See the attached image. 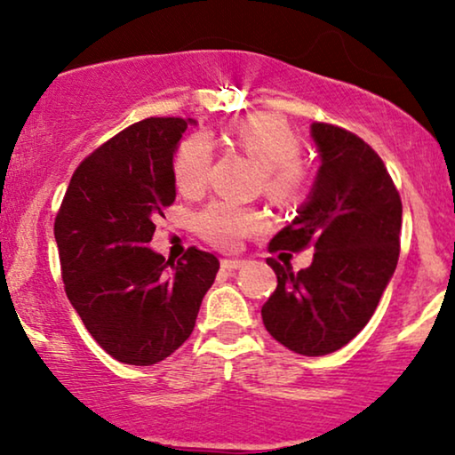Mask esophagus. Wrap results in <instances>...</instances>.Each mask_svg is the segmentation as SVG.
<instances>
[{
  "instance_id": "1",
  "label": "esophagus",
  "mask_w": 455,
  "mask_h": 455,
  "mask_svg": "<svg viewBox=\"0 0 455 455\" xmlns=\"http://www.w3.org/2000/svg\"><path fill=\"white\" fill-rule=\"evenodd\" d=\"M243 264H245V260H227V258H224V260L220 262V267L224 270H237L243 267Z\"/></svg>"
}]
</instances>
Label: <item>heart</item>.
<instances>
[{
	"label": "heart",
	"mask_w": 455,
	"mask_h": 455,
	"mask_svg": "<svg viewBox=\"0 0 455 455\" xmlns=\"http://www.w3.org/2000/svg\"><path fill=\"white\" fill-rule=\"evenodd\" d=\"M233 140L262 168L264 193L270 199L290 204L308 185V168L300 157V138L275 113H256L241 119L233 130ZM212 145L204 134L185 138L174 155V180L178 191L199 195L208 185ZM197 231L220 250H235L250 235L267 228V216L256 208L216 201L201 210Z\"/></svg>",
	"instance_id": "b5f03b06"
}]
</instances>
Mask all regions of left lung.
I'll return each instance as SVG.
<instances>
[{"label": "left lung", "instance_id": "obj_1", "mask_svg": "<svg viewBox=\"0 0 455 455\" xmlns=\"http://www.w3.org/2000/svg\"><path fill=\"white\" fill-rule=\"evenodd\" d=\"M321 168L294 222L268 250L313 247L308 268L267 258L277 290L262 307L264 327L298 355L342 348L367 325L399 260V191L387 165L363 138L331 124L310 125Z\"/></svg>", "mask_w": 455, "mask_h": 455}]
</instances>
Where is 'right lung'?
<instances>
[{
  "label": "right lung",
  "mask_w": 455,
  "mask_h": 455,
  "mask_svg": "<svg viewBox=\"0 0 455 455\" xmlns=\"http://www.w3.org/2000/svg\"><path fill=\"white\" fill-rule=\"evenodd\" d=\"M191 119L148 117L88 155L54 220L67 298L113 359L153 365L193 333L220 262L188 247L176 264L147 247L176 199L174 151Z\"/></svg>",
  "instance_id": "obj_1"
}]
</instances>
